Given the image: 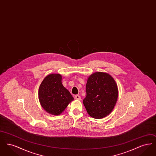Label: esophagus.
<instances>
[{"instance_id":"obj_1","label":"esophagus","mask_w":156,"mask_h":156,"mask_svg":"<svg viewBox=\"0 0 156 156\" xmlns=\"http://www.w3.org/2000/svg\"><path fill=\"white\" fill-rule=\"evenodd\" d=\"M75 98L76 99H77V100H79V101H80V100L81 99V97H80V95H76L75 96Z\"/></svg>"}]
</instances>
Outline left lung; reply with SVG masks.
<instances>
[{
	"label": "left lung",
	"instance_id": "8db88e82",
	"mask_svg": "<svg viewBox=\"0 0 156 156\" xmlns=\"http://www.w3.org/2000/svg\"><path fill=\"white\" fill-rule=\"evenodd\" d=\"M86 92L87 97L83 104L90 116L102 119L111 113L118 100V88L111 75L102 72L90 75L87 80Z\"/></svg>",
	"mask_w": 156,
	"mask_h": 156
}]
</instances>
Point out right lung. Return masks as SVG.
Returning <instances> with one entry per match:
<instances>
[{
  "instance_id": "add662e5",
  "label": "right lung",
  "mask_w": 156,
  "mask_h": 156,
  "mask_svg": "<svg viewBox=\"0 0 156 156\" xmlns=\"http://www.w3.org/2000/svg\"><path fill=\"white\" fill-rule=\"evenodd\" d=\"M62 76L51 74L45 77L40 85L38 95L40 103L47 113L59 115L64 111L74 98L61 82Z\"/></svg>"
}]
</instances>
